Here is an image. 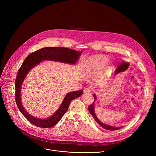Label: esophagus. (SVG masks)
Here are the masks:
<instances>
[{"mask_svg": "<svg viewBox=\"0 0 156 156\" xmlns=\"http://www.w3.org/2000/svg\"><path fill=\"white\" fill-rule=\"evenodd\" d=\"M90 91H91V89L90 88H89V87H86V88H84V90H83V92H84V93H89L90 92Z\"/></svg>", "mask_w": 156, "mask_h": 156, "instance_id": "1", "label": "esophagus"}]
</instances>
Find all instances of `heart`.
Segmentation results:
<instances>
[{
	"label": "heart",
	"instance_id": "heart-1",
	"mask_svg": "<svg viewBox=\"0 0 156 156\" xmlns=\"http://www.w3.org/2000/svg\"><path fill=\"white\" fill-rule=\"evenodd\" d=\"M101 60V58L100 57H92L89 58L86 62L87 68L85 70V73L86 75H90L96 72L99 69Z\"/></svg>",
	"mask_w": 156,
	"mask_h": 156
}]
</instances>
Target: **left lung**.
Returning <instances> with one entry per match:
<instances>
[{
  "mask_svg": "<svg viewBox=\"0 0 156 156\" xmlns=\"http://www.w3.org/2000/svg\"><path fill=\"white\" fill-rule=\"evenodd\" d=\"M93 96L94 98V102H93L92 104H91L90 106L88 107V110H89V112H90V114L93 117V118L94 119V120L99 124V125H101L103 128L105 129H107V130H117V129H119L120 128H121L122 127H117V126H110V125H106V124H104L103 123H102L97 117L96 114H95V112H94V102H95V101L96 99V96L94 94H93Z\"/></svg>",
  "mask_w": 156,
  "mask_h": 156,
  "instance_id": "obj_1",
  "label": "left lung"
}]
</instances>
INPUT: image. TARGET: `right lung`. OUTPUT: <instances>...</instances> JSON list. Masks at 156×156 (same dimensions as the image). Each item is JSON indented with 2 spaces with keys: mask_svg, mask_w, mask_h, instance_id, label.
<instances>
[{
  "mask_svg": "<svg viewBox=\"0 0 156 156\" xmlns=\"http://www.w3.org/2000/svg\"><path fill=\"white\" fill-rule=\"evenodd\" d=\"M81 51H76L62 47L44 48L32 52L27 56L20 68L15 80V101L18 109L25 117L33 125L38 127L48 128L55 125L66 112L71 101L80 96L83 93L82 90L70 92L66 94L60 106L56 112L48 119H39L28 114L21 102V88L23 81L32 68L43 60H52L75 64L79 59Z\"/></svg>",
  "mask_w": 156,
  "mask_h": 156,
  "instance_id": "right-lung-1",
  "label": "right lung"
}]
</instances>
